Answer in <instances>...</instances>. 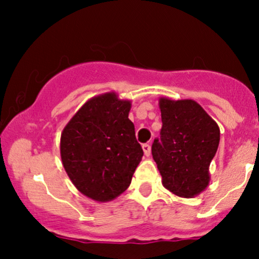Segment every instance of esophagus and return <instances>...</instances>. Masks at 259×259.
<instances>
[{
  "label": "esophagus",
  "mask_w": 259,
  "mask_h": 259,
  "mask_svg": "<svg viewBox=\"0 0 259 259\" xmlns=\"http://www.w3.org/2000/svg\"><path fill=\"white\" fill-rule=\"evenodd\" d=\"M143 151H144L145 156H149V155H150V153H151V148H150V145H149V144H144V145H143Z\"/></svg>",
  "instance_id": "obj_1"
}]
</instances>
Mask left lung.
I'll use <instances>...</instances> for the list:
<instances>
[{"instance_id": "obj_1", "label": "left lung", "mask_w": 259, "mask_h": 259, "mask_svg": "<svg viewBox=\"0 0 259 259\" xmlns=\"http://www.w3.org/2000/svg\"><path fill=\"white\" fill-rule=\"evenodd\" d=\"M159 109L163 126L151 154L161 183L178 197H197L209 185V165L221 139L218 124L192 99L161 96Z\"/></svg>"}]
</instances>
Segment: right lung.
<instances>
[{
	"mask_svg": "<svg viewBox=\"0 0 259 259\" xmlns=\"http://www.w3.org/2000/svg\"><path fill=\"white\" fill-rule=\"evenodd\" d=\"M132 101L115 91L89 99L65 125L62 165L81 194L110 202L127 189L143 158L129 119Z\"/></svg>",
	"mask_w": 259,
	"mask_h": 259,
	"instance_id": "obj_1",
	"label": "right lung"
}]
</instances>
